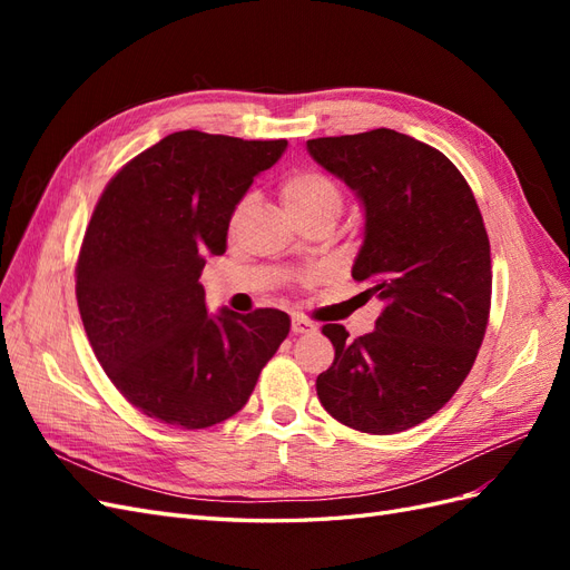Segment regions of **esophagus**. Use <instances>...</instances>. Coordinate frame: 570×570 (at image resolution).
Returning <instances> with one entry per match:
<instances>
[{"label":"esophagus","instance_id":"esophagus-1","mask_svg":"<svg viewBox=\"0 0 570 570\" xmlns=\"http://www.w3.org/2000/svg\"><path fill=\"white\" fill-rule=\"evenodd\" d=\"M312 331H314V323L312 321H306L302 316H292V333H295V335H306V333H312Z\"/></svg>","mask_w":570,"mask_h":570}]
</instances>
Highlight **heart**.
I'll use <instances>...</instances> for the list:
<instances>
[{
    "mask_svg": "<svg viewBox=\"0 0 570 570\" xmlns=\"http://www.w3.org/2000/svg\"><path fill=\"white\" fill-rule=\"evenodd\" d=\"M281 197L285 209L295 220L327 218L335 223L344 204L337 183L331 176L318 174V170H297V174H289L281 183ZM245 206L247 202H243L239 212Z\"/></svg>",
    "mask_w": 570,
    "mask_h": 570,
    "instance_id": "b5f03b06",
    "label": "heart"
}]
</instances>
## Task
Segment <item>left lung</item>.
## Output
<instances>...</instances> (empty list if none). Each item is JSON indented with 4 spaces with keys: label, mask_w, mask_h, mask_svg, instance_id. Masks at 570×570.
Masks as SVG:
<instances>
[{
    "label": "left lung",
    "mask_w": 570,
    "mask_h": 570,
    "mask_svg": "<svg viewBox=\"0 0 570 570\" xmlns=\"http://www.w3.org/2000/svg\"><path fill=\"white\" fill-rule=\"evenodd\" d=\"M364 204L352 278L383 302L375 331L323 325L333 366L323 409L361 433L392 435L438 413L471 373L492 297L490 239L475 197L442 151L390 128L306 142Z\"/></svg>",
    "instance_id": "obj_1"
}]
</instances>
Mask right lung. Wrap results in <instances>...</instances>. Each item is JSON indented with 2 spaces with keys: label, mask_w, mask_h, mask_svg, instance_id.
I'll return each instance as SVG.
<instances>
[{
  "label": "right lung",
  "mask_w": 570,
  "mask_h": 570,
  "mask_svg": "<svg viewBox=\"0 0 570 570\" xmlns=\"http://www.w3.org/2000/svg\"><path fill=\"white\" fill-rule=\"evenodd\" d=\"M287 140L180 130L137 154L101 193L76 266L85 333L145 416L202 430L243 409L289 333L278 308L206 312V256L226 252L235 206Z\"/></svg>",
  "instance_id": "add662e5"
}]
</instances>
